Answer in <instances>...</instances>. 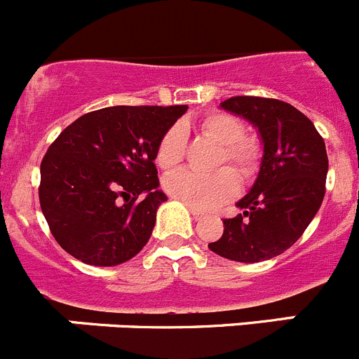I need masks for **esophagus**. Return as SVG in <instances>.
Listing matches in <instances>:
<instances>
[{
  "instance_id": "34e87169",
  "label": "esophagus",
  "mask_w": 359,
  "mask_h": 359,
  "mask_svg": "<svg viewBox=\"0 0 359 359\" xmlns=\"http://www.w3.org/2000/svg\"><path fill=\"white\" fill-rule=\"evenodd\" d=\"M189 210H190V214H192V217H194V219H201L203 215H205L201 210H198V208H194V207H189Z\"/></svg>"
}]
</instances>
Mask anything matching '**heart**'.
I'll use <instances>...</instances> for the list:
<instances>
[{
    "instance_id": "heart-1",
    "label": "heart",
    "mask_w": 359,
    "mask_h": 359,
    "mask_svg": "<svg viewBox=\"0 0 359 359\" xmlns=\"http://www.w3.org/2000/svg\"><path fill=\"white\" fill-rule=\"evenodd\" d=\"M196 131L208 140L219 144L212 174H196L180 170L165 180V190L172 198L180 199L189 207L215 208L237 194L239 180L246 185L253 183L261 172L262 151L261 142L246 136V126L239 116L226 111H208L196 120ZM187 156V133L182 126H170L161 135L156 145V163L160 169H177ZM236 170L233 173L227 167ZM240 177L237 178L236 176Z\"/></svg>"
}]
</instances>
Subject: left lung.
<instances>
[{"instance_id": "left-lung-1", "label": "left lung", "mask_w": 359, "mask_h": 359, "mask_svg": "<svg viewBox=\"0 0 359 359\" xmlns=\"http://www.w3.org/2000/svg\"><path fill=\"white\" fill-rule=\"evenodd\" d=\"M221 107L259 128L264 158L255 185L224 219L223 236L208 244L217 255L261 262L280 255L302 236L325 194L327 151L309 118L277 98L230 97Z\"/></svg>"}]
</instances>
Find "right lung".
<instances>
[{"label":"right lung","mask_w":359,"mask_h":359,"mask_svg":"<svg viewBox=\"0 0 359 359\" xmlns=\"http://www.w3.org/2000/svg\"><path fill=\"white\" fill-rule=\"evenodd\" d=\"M189 106H113L79 116L41 161L39 203L52 236L79 261L116 266L147 244L161 135Z\"/></svg>","instance_id":"1"}]
</instances>
